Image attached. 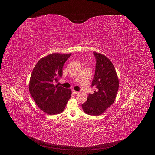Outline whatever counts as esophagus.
I'll return each mask as SVG.
<instances>
[{
	"label": "esophagus",
	"mask_w": 155,
	"mask_h": 155,
	"mask_svg": "<svg viewBox=\"0 0 155 155\" xmlns=\"http://www.w3.org/2000/svg\"><path fill=\"white\" fill-rule=\"evenodd\" d=\"M72 93H73L74 94H78V91H75L74 90H72Z\"/></svg>",
	"instance_id": "esophagus-1"
}]
</instances>
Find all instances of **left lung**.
Masks as SVG:
<instances>
[{
    "label": "left lung",
    "mask_w": 155,
    "mask_h": 155,
    "mask_svg": "<svg viewBox=\"0 0 155 155\" xmlns=\"http://www.w3.org/2000/svg\"><path fill=\"white\" fill-rule=\"evenodd\" d=\"M94 54L96 65L92 86L96 87V90L93 94H89L81 106L86 114L99 116L114 104L119 87V80L111 61L101 53L94 52Z\"/></svg>",
    "instance_id": "8db88e82"
}]
</instances>
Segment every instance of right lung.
Here are the masks:
<instances>
[{
	"label": "right lung",
	"instance_id": "right-lung-1",
	"mask_svg": "<svg viewBox=\"0 0 155 155\" xmlns=\"http://www.w3.org/2000/svg\"><path fill=\"white\" fill-rule=\"evenodd\" d=\"M71 53H52L41 58L32 72L29 90L35 104L43 112L53 115L62 113L71 97V89L54 85L62 75V68Z\"/></svg>",
	"mask_w": 155,
	"mask_h": 155
}]
</instances>
